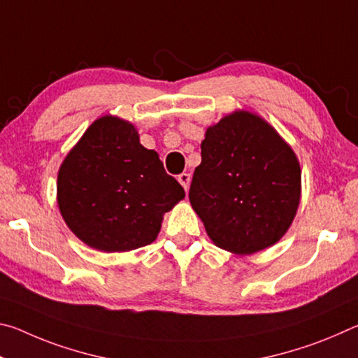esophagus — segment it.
I'll return each mask as SVG.
<instances>
[{
    "label": "esophagus",
    "mask_w": 358,
    "mask_h": 358,
    "mask_svg": "<svg viewBox=\"0 0 358 358\" xmlns=\"http://www.w3.org/2000/svg\"><path fill=\"white\" fill-rule=\"evenodd\" d=\"M178 181L181 183V186L185 187V191H187V187H189V181H191V175L186 173V172L180 173L178 175Z\"/></svg>",
    "instance_id": "34e87169"
}]
</instances>
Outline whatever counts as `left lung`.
Segmentation results:
<instances>
[{"mask_svg":"<svg viewBox=\"0 0 358 358\" xmlns=\"http://www.w3.org/2000/svg\"><path fill=\"white\" fill-rule=\"evenodd\" d=\"M189 202L216 246L252 254L275 245L292 224L301 173L292 148L250 112L207 129Z\"/></svg>","mask_w":358,"mask_h":358,"instance_id":"left-lung-1","label":"left lung"}]
</instances>
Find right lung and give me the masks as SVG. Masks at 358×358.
Wrapping results in <instances>:
<instances>
[{"label": "right lung", "instance_id": "add662e5", "mask_svg": "<svg viewBox=\"0 0 358 358\" xmlns=\"http://www.w3.org/2000/svg\"><path fill=\"white\" fill-rule=\"evenodd\" d=\"M185 189L156 151L138 142L134 126L96 120L66 156L58 173V207L83 243L106 252L153 243L162 215Z\"/></svg>", "mask_w": 358, "mask_h": 358}]
</instances>
